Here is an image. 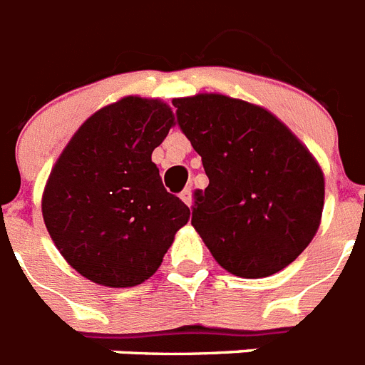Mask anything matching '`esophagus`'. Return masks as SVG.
Segmentation results:
<instances>
[{"label": "esophagus", "mask_w": 365, "mask_h": 365, "mask_svg": "<svg viewBox=\"0 0 365 365\" xmlns=\"http://www.w3.org/2000/svg\"><path fill=\"white\" fill-rule=\"evenodd\" d=\"M180 200L185 201L186 205H188V207H192V188H185L182 190V192H180Z\"/></svg>", "instance_id": "1"}]
</instances>
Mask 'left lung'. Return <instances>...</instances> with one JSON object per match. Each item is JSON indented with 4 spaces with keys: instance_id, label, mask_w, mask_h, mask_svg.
<instances>
[{
    "instance_id": "1",
    "label": "left lung",
    "mask_w": 365,
    "mask_h": 365,
    "mask_svg": "<svg viewBox=\"0 0 365 365\" xmlns=\"http://www.w3.org/2000/svg\"><path fill=\"white\" fill-rule=\"evenodd\" d=\"M209 186L194 192L192 225L216 263L240 278L284 270L317 233L324 175L269 110L220 93L173 98Z\"/></svg>"
}]
</instances>
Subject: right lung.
I'll return each instance as SVG.
<instances>
[{
  "mask_svg": "<svg viewBox=\"0 0 365 365\" xmlns=\"http://www.w3.org/2000/svg\"><path fill=\"white\" fill-rule=\"evenodd\" d=\"M171 126L164 101L123 96L86 119L53 164L42 218L83 278L106 287L143 284L190 220L150 160Z\"/></svg>",
  "mask_w": 365,
  "mask_h": 365,
  "instance_id": "right-lung-1",
  "label": "right lung"
}]
</instances>
